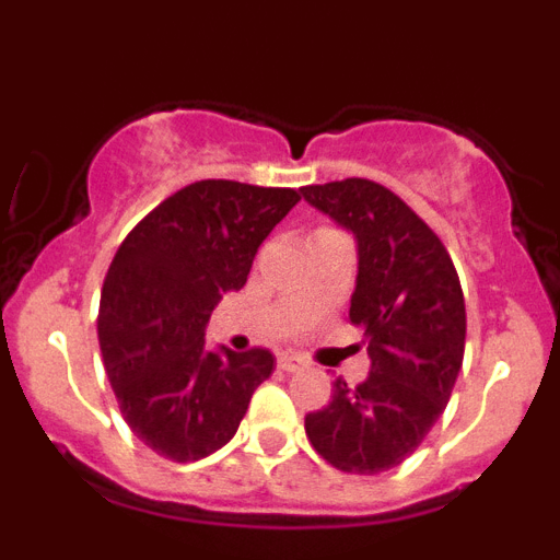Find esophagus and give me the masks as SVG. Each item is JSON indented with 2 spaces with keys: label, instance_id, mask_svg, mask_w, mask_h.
<instances>
[{
  "label": "esophagus",
  "instance_id": "esophagus-1",
  "mask_svg": "<svg viewBox=\"0 0 560 560\" xmlns=\"http://www.w3.org/2000/svg\"><path fill=\"white\" fill-rule=\"evenodd\" d=\"M277 368L285 370V373H296V370H305V368H308V361H305L303 355L280 353V355H277Z\"/></svg>",
  "mask_w": 560,
  "mask_h": 560
}]
</instances>
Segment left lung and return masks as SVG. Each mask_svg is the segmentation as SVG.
<instances>
[{"label": "left lung", "instance_id": "left-lung-1", "mask_svg": "<svg viewBox=\"0 0 560 560\" xmlns=\"http://www.w3.org/2000/svg\"><path fill=\"white\" fill-rule=\"evenodd\" d=\"M359 241L350 323L364 328L370 375L334 381L328 407L305 415L316 454L345 474H381L427 440L452 398L465 353V300L443 241L373 179L303 187Z\"/></svg>", "mask_w": 560, "mask_h": 560}]
</instances>
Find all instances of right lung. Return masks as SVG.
Masks as SVG:
<instances>
[{
	"label": "right lung",
	"instance_id": "1",
	"mask_svg": "<svg viewBox=\"0 0 560 560\" xmlns=\"http://www.w3.org/2000/svg\"><path fill=\"white\" fill-rule=\"evenodd\" d=\"M300 199L294 187L192 182L114 255L97 314L103 364L128 429L160 457L192 463L226 446L275 370L266 348L210 353L205 325Z\"/></svg>",
	"mask_w": 560,
	"mask_h": 560
}]
</instances>
